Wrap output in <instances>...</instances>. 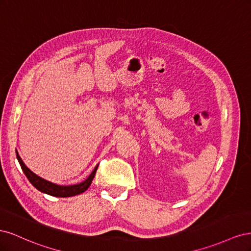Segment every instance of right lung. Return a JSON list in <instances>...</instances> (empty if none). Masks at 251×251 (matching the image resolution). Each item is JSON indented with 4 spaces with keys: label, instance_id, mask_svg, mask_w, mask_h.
<instances>
[{
    "label": "right lung",
    "instance_id": "1",
    "mask_svg": "<svg viewBox=\"0 0 251 251\" xmlns=\"http://www.w3.org/2000/svg\"><path fill=\"white\" fill-rule=\"evenodd\" d=\"M17 158L19 160V163L21 165V168L24 172V174L26 175L27 179L29 180L30 183H31L36 189H39L40 192L48 194L50 196L53 197H60V198H66V197H72V196H76L79 195L83 192H86L87 189L89 188V186L92 183V180L95 176L96 171L98 166L94 169V171L92 172V174L90 175L87 180H85L83 182L79 184H75V185H69V186H60L54 183H51V182L45 180L41 177L37 176L34 173H32L30 171L27 166L24 164V162L22 161L21 157L19 156V154L17 153Z\"/></svg>",
    "mask_w": 251,
    "mask_h": 251
}]
</instances>
